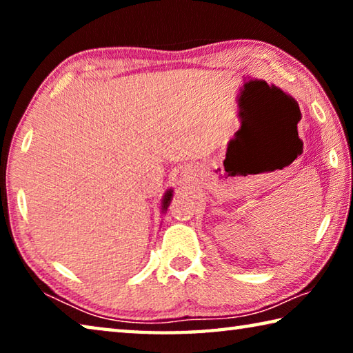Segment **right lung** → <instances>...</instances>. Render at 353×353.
Segmentation results:
<instances>
[{
  "label": "right lung",
  "mask_w": 353,
  "mask_h": 353,
  "mask_svg": "<svg viewBox=\"0 0 353 353\" xmlns=\"http://www.w3.org/2000/svg\"><path fill=\"white\" fill-rule=\"evenodd\" d=\"M171 199H172V188H168L165 191V194L162 198V213H166V210H168Z\"/></svg>",
  "instance_id": "right-lung-1"
}]
</instances>
